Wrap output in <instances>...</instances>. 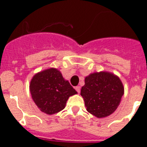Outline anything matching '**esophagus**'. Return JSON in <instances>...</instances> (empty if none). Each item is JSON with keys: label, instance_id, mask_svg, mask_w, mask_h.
Masks as SVG:
<instances>
[{"label": "esophagus", "instance_id": "34e87169", "mask_svg": "<svg viewBox=\"0 0 147 147\" xmlns=\"http://www.w3.org/2000/svg\"><path fill=\"white\" fill-rule=\"evenodd\" d=\"M75 89H76V91H77L78 93H80V86H76Z\"/></svg>", "mask_w": 147, "mask_h": 147}]
</instances>
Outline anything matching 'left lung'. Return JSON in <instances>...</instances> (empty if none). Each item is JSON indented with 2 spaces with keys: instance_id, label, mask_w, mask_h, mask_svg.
I'll return each instance as SVG.
<instances>
[{
  "instance_id": "8db88e82",
  "label": "left lung",
  "mask_w": 147,
  "mask_h": 147,
  "mask_svg": "<svg viewBox=\"0 0 147 147\" xmlns=\"http://www.w3.org/2000/svg\"><path fill=\"white\" fill-rule=\"evenodd\" d=\"M124 93V85L119 76L108 71L92 73L87 76L81 89L87 111L98 119L113 113Z\"/></svg>"
}]
</instances>
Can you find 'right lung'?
Masks as SVG:
<instances>
[{"label": "right lung", "mask_w": 147, "mask_h": 147, "mask_svg": "<svg viewBox=\"0 0 147 147\" xmlns=\"http://www.w3.org/2000/svg\"><path fill=\"white\" fill-rule=\"evenodd\" d=\"M29 90L35 105L40 111L48 115L63 110L69 97L77 93L55 67L34 74L30 82Z\"/></svg>", "instance_id": "1"}]
</instances>
